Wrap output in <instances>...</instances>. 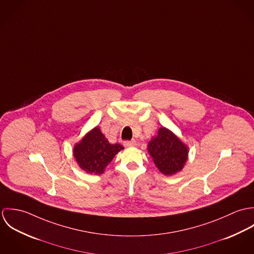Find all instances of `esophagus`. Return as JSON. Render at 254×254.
Returning <instances> with one entry per match:
<instances>
[{"mask_svg":"<svg viewBox=\"0 0 254 254\" xmlns=\"http://www.w3.org/2000/svg\"><path fill=\"white\" fill-rule=\"evenodd\" d=\"M123 145H124V146H126V147L134 146V145H136V141H135V140H132V141H125V142L123 143Z\"/></svg>","mask_w":254,"mask_h":254,"instance_id":"34e87169","label":"esophagus"}]
</instances>
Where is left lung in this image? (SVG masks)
I'll use <instances>...</instances> for the list:
<instances>
[{
    "instance_id": "left-lung-1",
    "label": "left lung",
    "mask_w": 254,
    "mask_h": 254,
    "mask_svg": "<svg viewBox=\"0 0 254 254\" xmlns=\"http://www.w3.org/2000/svg\"><path fill=\"white\" fill-rule=\"evenodd\" d=\"M147 151L158 170L168 176L181 171L189 153L187 145L165 127L159 128L157 136L149 141Z\"/></svg>"
}]
</instances>
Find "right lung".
Wrapping results in <instances>:
<instances>
[{
  "label": "right lung",
  "mask_w": 254,
  "mask_h": 254,
  "mask_svg": "<svg viewBox=\"0 0 254 254\" xmlns=\"http://www.w3.org/2000/svg\"><path fill=\"white\" fill-rule=\"evenodd\" d=\"M123 146L119 144H109L108 139L95 127L88 132L73 148L75 160L81 169L90 174H102L106 167Z\"/></svg>",
  "instance_id": "1"
}]
</instances>
